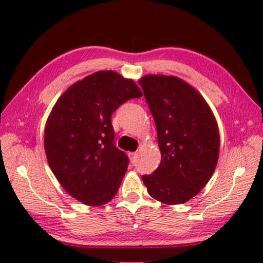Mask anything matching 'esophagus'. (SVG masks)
I'll list each match as a JSON object with an SVG mask.
<instances>
[{
    "mask_svg": "<svg viewBox=\"0 0 263 263\" xmlns=\"http://www.w3.org/2000/svg\"><path fill=\"white\" fill-rule=\"evenodd\" d=\"M129 157H130V160L133 161V163H134L135 159H136V157H138V152H133V153H129Z\"/></svg>",
    "mask_w": 263,
    "mask_h": 263,
    "instance_id": "34e87169",
    "label": "esophagus"
}]
</instances>
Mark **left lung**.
Listing matches in <instances>:
<instances>
[{"mask_svg":"<svg viewBox=\"0 0 263 263\" xmlns=\"http://www.w3.org/2000/svg\"><path fill=\"white\" fill-rule=\"evenodd\" d=\"M157 127L159 166L143 175L147 192L165 204H179L207 184L219 158V129L203 97L182 79L145 75L140 79Z\"/></svg>","mask_w":263,"mask_h":263,"instance_id":"1","label":"left lung"}]
</instances>
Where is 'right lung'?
<instances>
[{
    "mask_svg": "<svg viewBox=\"0 0 263 263\" xmlns=\"http://www.w3.org/2000/svg\"><path fill=\"white\" fill-rule=\"evenodd\" d=\"M142 92L132 79L100 70L79 80L60 97L45 124L49 166L63 189L87 206L111 201L128 168L115 146L111 115Z\"/></svg>",
    "mask_w": 263,
    "mask_h": 263,
    "instance_id": "1",
    "label": "right lung"
}]
</instances>
